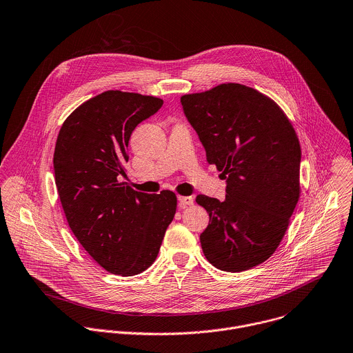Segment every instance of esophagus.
Instances as JSON below:
<instances>
[{"mask_svg":"<svg viewBox=\"0 0 353 353\" xmlns=\"http://www.w3.org/2000/svg\"><path fill=\"white\" fill-rule=\"evenodd\" d=\"M178 201H179L181 208H188L189 205H193L194 200L192 196H188V197H178Z\"/></svg>","mask_w":353,"mask_h":353,"instance_id":"34e87169","label":"esophagus"}]
</instances>
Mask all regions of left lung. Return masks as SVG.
<instances>
[{"label": "left lung", "mask_w": 353, "mask_h": 353, "mask_svg": "<svg viewBox=\"0 0 353 353\" xmlns=\"http://www.w3.org/2000/svg\"><path fill=\"white\" fill-rule=\"evenodd\" d=\"M185 117L226 179V199L199 194L210 215L200 235L211 264L228 272L265 261L282 241L300 197L301 149L283 111L267 96L223 83L181 97Z\"/></svg>", "instance_id": "1"}]
</instances>
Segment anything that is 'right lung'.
<instances>
[{
  "label": "right lung",
  "mask_w": 353,
  "mask_h": 353,
  "mask_svg": "<svg viewBox=\"0 0 353 353\" xmlns=\"http://www.w3.org/2000/svg\"><path fill=\"white\" fill-rule=\"evenodd\" d=\"M163 100L119 90L78 107L63 123L53 167L67 222L85 250L107 271L131 276L153 264L176 211L170 190H132L125 176L128 139Z\"/></svg>",
  "instance_id": "obj_1"
}]
</instances>
